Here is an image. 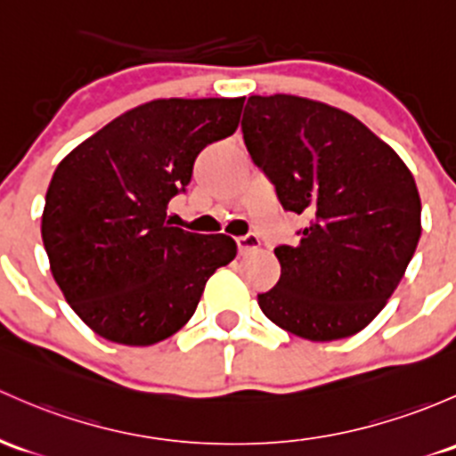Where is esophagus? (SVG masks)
I'll use <instances>...</instances> for the list:
<instances>
[{
  "label": "esophagus",
  "instance_id": "34e87169",
  "mask_svg": "<svg viewBox=\"0 0 456 456\" xmlns=\"http://www.w3.org/2000/svg\"><path fill=\"white\" fill-rule=\"evenodd\" d=\"M236 244H238V253H240V256H247V253L260 248V238H257L256 233H247V236L238 238Z\"/></svg>",
  "mask_w": 456,
  "mask_h": 456
}]
</instances>
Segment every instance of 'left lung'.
Returning a JSON list of instances; mask_svg holds the SVG:
<instances>
[{"instance_id":"left-lung-1","label":"left lung","mask_w":456,"mask_h":456,"mask_svg":"<svg viewBox=\"0 0 456 456\" xmlns=\"http://www.w3.org/2000/svg\"><path fill=\"white\" fill-rule=\"evenodd\" d=\"M244 146L286 212L304 216L280 244V281L257 295L275 325L308 341L367 328L404 277L421 236L413 175L341 109L297 95H251Z\"/></svg>"}]
</instances>
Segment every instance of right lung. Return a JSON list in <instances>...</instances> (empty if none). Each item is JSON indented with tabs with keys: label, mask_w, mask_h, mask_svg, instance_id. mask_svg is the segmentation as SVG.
<instances>
[{
	"label": "right lung",
	"mask_w": 456,
	"mask_h": 456,
	"mask_svg": "<svg viewBox=\"0 0 456 456\" xmlns=\"http://www.w3.org/2000/svg\"><path fill=\"white\" fill-rule=\"evenodd\" d=\"M244 98H170L131 109L69 152L50 181L41 236L76 314L107 341L152 345L194 314L216 268L236 257L224 233L170 227L166 208L196 157L233 135Z\"/></svg>",
	"instance_id": "1"
}]
</instances>
